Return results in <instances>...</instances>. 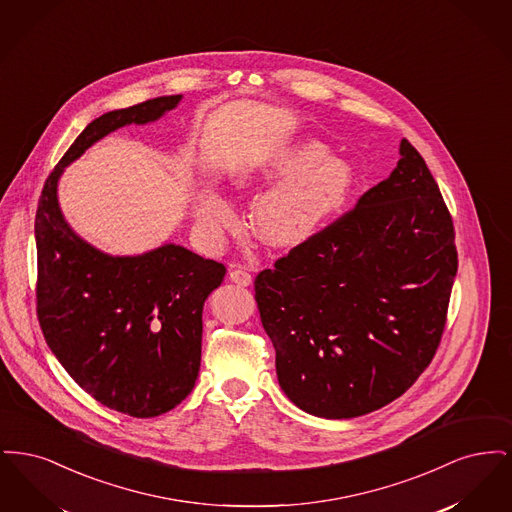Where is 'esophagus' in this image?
<instances>
[{
    "mask_svg": "<svg viewBox=\"0 0 512 512\" xmlns=\"http://www.w3.org/2000/svg\"><path fill=\"white\" fill-rule=\"evenodd\" d=\"M230 280L238 286H249L251 284V274L244 268H232L230 270Z\"/></svg>",
    "mask_w": 512,
    "mask_h": 512,
    "instance_id": "esophagus-1",
    "label": "esophagus"
}]
</instances>
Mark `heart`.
<instances>
[{
	"label": "heart",
	"instance_id": "1",
	"mask_svg": "<svg viewBox=\"0 0 512 512\" xmlns=\"http://www.w3.org/2000/svg\"><path fill=\"white\" fill-rule=\"evenodd\" d=\"M230 180L240 190L276 182L255 199L251 224L270 247L293 249L315 238L340 213L353 192L355 171L345 159L328 155L318 140L299 138L240 163ZM234 217L224 195L201 190L195 205L201 232L217 236Z\"/></svg>",
	"mask_w": 512,
	"mask_h": 512
}]
</instances>
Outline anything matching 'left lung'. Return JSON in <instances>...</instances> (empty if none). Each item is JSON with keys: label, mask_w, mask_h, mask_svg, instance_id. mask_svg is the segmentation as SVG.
Instances as JSON below:
<instances>
[{"label": "left lung", "mask_w": 512, "mask_h": 512, "mask_svg": "<svg viewBox=\"0 0 512 512\" xmlns=\"http://www.w3.org/2000/svg\"><path fill=\"white\" fill-rule=\"evenodd\" d=\"M353 211L255 278L282 391L305 413L355 418L403 395L438 349L457 274L453 220L420 153Z\"/></svg>", "instance_id": "8db88e82"}]
</instances>
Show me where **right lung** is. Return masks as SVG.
<instances>
[{
  "label": "right lung",
  "instance_id": "add662e5",
  "mask_svg": "<svg viewBox=\"0 0 512 512\" xmlns=\"http://www.w3.org/2000/svg\"><path fill=\"white\" fill-rule=\"evenodd\" d=\"M180 101L149 99L90 122L49 174L34 224L38 318L53 355L101 405L136 418L167 413L194 390L203 305L226 268L171 242L109 255L74 232L57 188L88 147L122 126L159 121Z\"/></svg>",
  "mask_w": 512,
  "mask_h": 512
}]
</instances>
